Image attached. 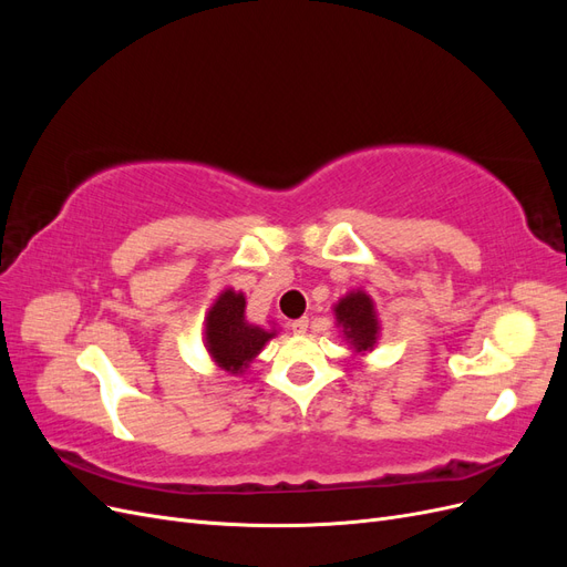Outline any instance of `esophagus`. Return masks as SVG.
<instances>
[{
  "instance_id": "1",
  "label": "esophagus",
  "mask_w": 567,
  "mask_h": 567,
  "mask_svg": "<svg viewBox=\"0 0 567 567\" xmlns=\"http://www.w3.org/2000/svg\"><path fill=\"white\" fill-rule=\"evenodd\" d=\"M307 326H310V319H307V317H302V319H296V321H290V331H293V333H305L307 331Z\"/></svg>"
}]
</instances>
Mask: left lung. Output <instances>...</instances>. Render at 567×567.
Returning <instances> with one entry per match:
<instances>
[{
  "instance_id": "obj_1",
  "label": "left lung",
  "mask_w": 567,
  "mask_h": 567,
  "mask_svg": "<svg viewBox=\"0 0 567 567\" xmlns=\"http://www.w3.org/2000/svg\"><path fill=\"white\" fill-rule=\"evenodd\" d=\"M336 319L342 323V333L352 342L357 352L371 350L379 333V319L373 312V302L362 290L350 293L336 305Z\"/></svg>"
}]
</instances>
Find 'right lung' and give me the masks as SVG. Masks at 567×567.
I'll list each match as a JSON object with an SVG mask.
<instances>
[{
  "instance_id": "1",
  "label": "right lung",
  "mask_w": 567,
  "mask_h": 567,
  "mask_svg": "<svg viewBox=\"0 0 567 567\" xmlns=\"http://www.w3.org/2000/svg\"><path fill=\"white\" fill-rule=\"evenodd\" d=\"M244 312L246 298L234 290H225L205 319V346L215 362L229 373H241L274 336L260 326L248 323Z\"/></svg>"
}]
</instances>
